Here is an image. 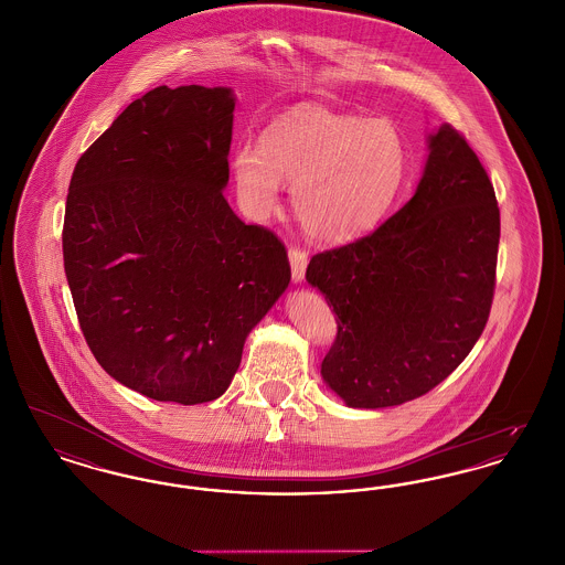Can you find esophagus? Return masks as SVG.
<instances>
[{
    "label": "esophagus",
    "mask_w": 565,
    "mask_h": 565,
    "mask_svg": "<svg viewBox=\"0 0 565 565\" xmlns=\"http://www.w3.org/2000/svg\"><path fill=\"white\" fill-rule=\"evenodd\" d=\"M288 258H290V267H292V281L300 284L305 279L309 256H307V252H302L298 247H290L288 249Z\"/></svg>",
    "instance_id": "obj_1"
}]
</instances>
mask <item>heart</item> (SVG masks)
<instances>
[{"mask_svg":"<svg viewBox=\"0 0 565 565\" xmlns=\"http://www.w3.org/2000/svg\"><path fill=\"white\" fill-rule=\"evenodd\" d=\"M245 210L267 215L284 182L305 235L343 245L369 235L398 201L408 175V150L390 120L296 106L281 114L265 141L245 139L231 154Z\"/></svg>","mask_w":565,"mask_h":565,"instance_id":"b5f03b06","label":"heart"}]
</instances>
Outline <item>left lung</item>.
I'll use <instances>...</instances> for the list:
<instances>
[{
  "instance_id": "left-lung-1",
  "label": "left lung",
  "mask_w": 565,
  "mask_h": 565,
  "mask_svg": "<svg viewBox=\"0 0 565 565\" xmlns=\"http://www.w3.org/2000/svg\"><path fill=\"white\" fill-rule=\"evenodd\" d=\"M500 210L466 139L443 125L411 201L373 235L316 254L307 281L337 313L322 376L351 408L428 394L483 334L495 288Z\"/></svg>"
}]
</instances>
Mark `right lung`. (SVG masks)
Segmentation results:
<instances>
[{
    "label": "right lung",
    "instance_id": "obj_1",
    "mask_svg": "<svg viewBox=\"0 0 565 565\" xmlns=\"http://www.w3.org/2000/svg\"><path fill=\"white\" fill-rule=\"evenodd\" d=\"M235 93L157 86L74 169L65 275L84 339L118 383L159 403L220 398L290 284L281 242L224 199Z\"/></svg>",
    "mask_w": 565,
    "mask_h": 565
}]
</instances>
